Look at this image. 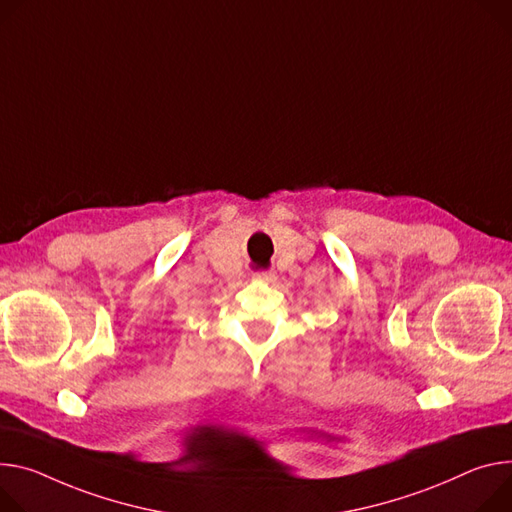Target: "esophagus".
Segmentation results:
<instances>
[{"instance_id":"1","label":"esophagus","mask_w":512,"mask_h":512,"mask_svg":"<svg viewBox=\"0 0 512 512\" xmlns=\"http://www.w3.org/2000/svg\"><path fill=\"white\" fill-rule=\"evenodd\" d=\"M259 277H261V280H265V282H273L275 280V273L271 271V269H265V271H259L257 273Z\"/></svg>"}]
</instances>
